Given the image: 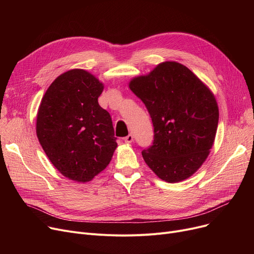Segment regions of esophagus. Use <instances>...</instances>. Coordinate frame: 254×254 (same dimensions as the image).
I'll return each instance as SVG.
<instances>
[{
	"mask_svg": "<svg viewBox=\"0 0 254 254\" xmlns=\"http://www.w3.org/2000/svg\"><path fill=\"white\" fill-rule=\"evenodd\" d=\"M124 141H125L126 143H131L132 141H134V136H132L131 134H128L127 137L124 138Z\"/></svg>",
	"mask_w": 254,
	"mask_h": 254,
	"instance_id": "1",
	"label": "esophagus"
}]
</instances>
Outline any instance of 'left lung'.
Segmentation results:
<instances>
[{"label": "left lung", "mask_w": 254, "mask_h": 254, "mask_svg": "<svg viewBox=\"0 0 254 254\" xmlns=\"http://www.w3.org/2000/svg\"><path fill=\"white\" fill-rule=\"evenodd\" d=\"M130 90L144 103L153 125L145 163L170 183L190 177L202 166L214 142L218 106L210 89L176 62L159 64L148 75L134 78Z\"/></svg>", "instance_id": "8db88e82"}]
</instances>
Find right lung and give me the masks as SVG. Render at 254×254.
<instances>
[{
    "mask_svg": "<svg viewBox=\"0 0 254 254\" xmlns=\"http://www.w3.org/2000/svg\"><path fill=\"white\" fill-rule=\"evenodd\" d=\"M103 83L74 69L59 76L40 104L36 131L43 150L64 176L87 182L109 165L117 147L112 119L99 105Z\"/></svg>",
    "mask_w": 254,
    "mask_h": 254,
    "instance_id": "add662e5",
    "label": "right lung"
}]
</instances>
